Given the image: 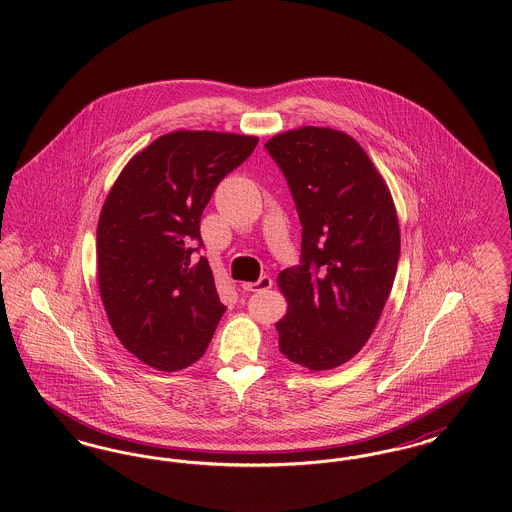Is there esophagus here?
I'll list each match as a JSON object with an SVG mask.
<instances>
[{
	"label": "esophagus",
	"mask_w": 512,
	"mask_h": 512,
	"mask_svg": "<svg viewBox=\"0 0 512 512\" xmlns=\"http://www.w3.org/2000/svg\"><path fill=\"white\" fill-rule=\"evenodd\" d=\"M242 288H244L245 292H265V290L272 288V278L265 274L257 282H247Z\"/></svg>",
	"instance_id": "esophagus-1"
}]
</instances>
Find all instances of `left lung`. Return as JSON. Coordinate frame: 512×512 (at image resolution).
<instances>
[{
    "label": "left lung",
    "mask_w": 512,
    "mask_h": 512,
    "mask_svg": "<svg viewBox=\"0 0 512 512\" xmlns=\"http://www.w3.org/2000/svg\"><path fill=\"white\" fill-rule=\"evenodd\" d=\"M301 232V265L278 286L288 313L276 322L280 353L309 370H330L365 345L390 297L401 251L390 190L351 136L303 126L270 138Z\"/></svg>",
    "instance_id": "obj_1"
}]
</instances>
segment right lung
Here are the masks:
<instances>
[{"instance_id": "1", "label": "right lung", "mask_w": 512, "mask_h": 512, "mask_svg": "<svg viewBox=\"0 0 512 512\" xmlns=\"http://www.w3.org/2000/svg\"><path fill=\"white\" fill-rule=\"evenodd\" d=\"M259 138L176 130L122 169L98 222V282L122 345L157 370H180L207 349L226 307L199 222L220 180Z\"/></svg>"}]
</instances>
